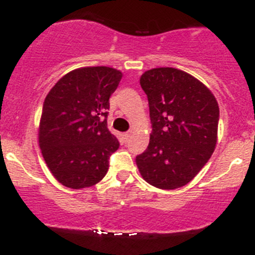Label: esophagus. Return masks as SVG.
Wrapping results in <instances>:
<instances>
[{
	"instance_id": "esophagus-1",
	"label": "esophagus",
	"mask_w": 255,
	"mask_h": 255,
	"mask_svg": "<svg viewBox=\"0 0 255 255\" xmlns=\"http://www.w3.org/2000/svg\"><path fill=\"white\" fill-rule=\"evenodd\" d=\"M130 135H132V132H130V130H128V132L123 133V138H125L126 142H128V139H129V138H130Z\"/></svg>"
}]
</instances>
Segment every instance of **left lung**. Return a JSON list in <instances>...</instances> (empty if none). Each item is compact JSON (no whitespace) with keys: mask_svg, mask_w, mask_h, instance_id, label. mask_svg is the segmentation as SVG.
Masks as SVG:
<instances>
[{"mask_svg":"<svg viewBox=\"0 0 255 255\" xmlns=\"http://www.w3.org/2000/svg\"><path fill=\"white\" fill-rule=\"evenodd\" d=\"M151 133L135 163L148 184L174 190L191 181L217 142L220 109L212 92L185 71L156 68L140 76Z\"/></svg>","mask_w":255,"mask_h":255,"instance_id":"obj_1","label":"left lung"}]
</instances>
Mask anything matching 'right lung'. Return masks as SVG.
I'll list each match as a JSON object with an SVG mask.
<instances>
[{
	"instance_id": "obj_1",
	"label": "right lung",
	"mask_w": 255,
	"mask_h": 255,
	"mask_svg": "<svg viewBox=\"0 0 255 255\" xmlns=\"http://www.w3.org/2000/svg\"><path fill=\"white\" fill-rule=\"evenodd\" d=\"M121 79L113 68H80L64 75L45 97L39 146L64 186L90 187L106 175L110 156L120 146L107 128V110Z\"/></svg>"
}]
</instances>
